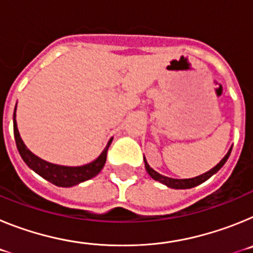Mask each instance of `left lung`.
Instances as JSON below:
<instances>
[{
	"mask_svg": "<svg viewBox=\"0 0 253 253\" xmlns=\"http://www.w3.org/2000/svg\"><path fill=\"white\" fill-rule=\"evenodd\" d=\"M231 151H232V147L229 148V151L227 152V154H225L224 157L222 158V161H220V162H219L215 167H213V169H209V171L205 172V173H203V175H199V176H196V177H193V178H172V177H167V176L161 175V173H158L157 171H154V169L149 166L148 162H147V160H146V157H144V166H146V169H147V172H148V175L151 176L153 180L158 181V182H161V184H163V185H166L167 187H171V189H180V190L181 189H191V187H195V186H198V185L205 182L208 178L211 177L214 173H216L219 169H222V167L224 166V163L227 162L228 157H229V154H231Z\"/></svg>",
	"mask_w": 253,
	"mask_h": 253,
	"instance_id": "1",
	"label": "left lung"
}]
</instances>
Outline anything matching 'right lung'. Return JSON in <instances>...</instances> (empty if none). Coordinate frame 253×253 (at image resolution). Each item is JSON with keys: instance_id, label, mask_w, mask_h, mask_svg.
Here are the masks:
<instances>
[{"instance_id": "obj_1", "label": "right lung", "mask_w": 253, "mask_h": 253, "mask_svg": "<svg viewBox=\"0 0 253 253\" xmlns=\"http://www.w3.org/2000/svg\"><path fill=\"white\" fill-rule=\"evenodd\" d=\"M13 134H15V142H16L20 156L24 160V162L28 165L29 169L37 172L38 175L45 178L51 184H54L55 186L60 187L76 186L84 181L90 180V178L95 177L96 175H99V172L101 171L105 162H106L107 148L113 142V138H111L107 142L106 147L101 152V154L92 162L84 165V166H62V165H55V163L42 160L25 146V143L22 142L21 137H20L19 129H17L16 106H15V113H13Z\"/></svg>"}]
</instances>
